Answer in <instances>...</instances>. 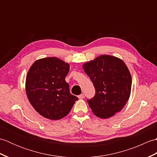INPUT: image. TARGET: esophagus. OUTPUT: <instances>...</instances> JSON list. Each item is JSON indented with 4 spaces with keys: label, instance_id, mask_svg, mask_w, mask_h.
<instances>
[{
    "label": "esophagus",
    "instance_id": "obj_1",
    "mask_svg": "<svg viewBox=\"0 0 157 157\" xmlns=\"http://www.w3.org/2000/svg\"><path fill=\"white\" fill-rule=\"evenodd\" d=\"M78 97L79 98V99H83V98H85V95L84 94H80V95H79Z\"/></svg>",
    "mask_w": 157,
    "mask_h": 157
}]
</instances>
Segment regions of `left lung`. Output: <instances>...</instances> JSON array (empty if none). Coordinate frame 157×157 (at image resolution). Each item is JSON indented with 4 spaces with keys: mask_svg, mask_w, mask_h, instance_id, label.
<instances>
[{
    "mask_svg": "<svg viewBox=\"0 0 157 157\" xmlns=\"http://www.w3.org/2000/svg\"><path fill=\"white\" fill-rule=\"evenodd\" d=\"M82 67L95 88L94 96L87 101L94 114L107 119L121 111L132 88V76L125 63L116 56L103 55Z\"/></svg>",
    "mask_w": 157,
    "mask_h": 157,
    "instance_id": "8db88e82",
    "label": "left lung"
}]
</instances>
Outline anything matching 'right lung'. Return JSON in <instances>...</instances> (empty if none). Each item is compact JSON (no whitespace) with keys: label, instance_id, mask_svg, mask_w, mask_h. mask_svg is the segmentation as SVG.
I'll list each match as a JSON object with an SVG mask.
<instances>
[{"label":"right lung","instance_id":"1","mask_svg":"<svg viewBox=\"0 0 157 157\" xmlns=\"http://www.w3.org/2000/svg\"><path fill=\"white\" fill-rule=\"evenodd\" d=\"M69 64L56 57L38 59L26 76L25 91L30 104L40 115L58 120L69 114L78 98L70 94L65 77Z\"/></svg>","mask_w":157,"mask_h":157}]
</instances>
